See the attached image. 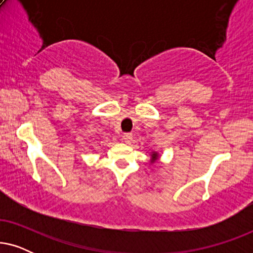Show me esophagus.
<instances>
[{"mask_svg":"<svg viewBox=\"0 0 253 253\" xmlns=\"http://www.w3.org/2000/svg\"><path fill=\"white\" fill-rule=\"evenodd\" d=\"M122 140L123 141H126V143H131V141H132V134L131 133H124L123 136H122Z\"/></svg>","mask_w":253,"mask_h":253,"instance_id":"esophagus-1","label":"esophagus"}]
</instances>
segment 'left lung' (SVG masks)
I'll list each match as a JSON object with an SVG mask.
<instances>
[{"instance_id": "8db88e82", "label": "left lung", "mask_w": 253, "mask_h": 253, "mask_svg": "<svg viewBox=\"0 0 253 253\" xmlns=\"http://www.w3.org/2000/svg\"><path fill=\"white\" fill-rule=\"evenodd\" d=\"M158 159V153L157 152H153V153H152V159H151V161L152 162H154L155 160H157Z\"/></svg>"}]
</instances>
